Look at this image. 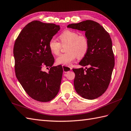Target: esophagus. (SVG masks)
<instances>
[{
  "instance_id": "34e87169",
  "label": "esophagus",
  "mask_w": 131,
  "mask_h": 131,
  "mask_svg": "<svg viewBox=\"0 0 131 131\" xmlns=\"http://www.w3.org/2000/svg\"><path fill=\"white\" fill-rule=\"evenodd\" d=\"M62 69H63V72H65V73L70 71V70H71V69H72L71 68H69V67L65 66L64 65H62Z\"/></svg>"
}]
</instances>
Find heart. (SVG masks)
<instances>
[{"label": "heart", "mask_w": 131, "mask_h": 131, "mask_svg": "<svg viewBox=\"0 0 131 131\" xmlns=\"http://www.w3.org/2000/svg\"><path fill=\"white\" fill-rule=\"evenodd\" d=\"M61 45H66L67 52L62 53L56 58L58 64L70 66L71 62L78 57L82 59L88 53L89 49V41L85 35H79L78 32L66 30L59 36ZM49 49L53 55H58L61 44L54 39H51L49 42Z\"/></svg>", "instance_id": "1"}]
</instances>
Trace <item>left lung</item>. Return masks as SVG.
Instances as JSON below:
<instances>
[{"instance_id": "left-lung-1", "label": "left lung", "mask_w": 131, "mask_h": 131, "mask_svg": "<svg viewBox=\"0 0 131 131\" xmlns=\"http://www.w3.org/2000/svg\"><path fill=\"white\" fill-rule=\"evenodd\" d=\"M67 27L84 31L89 41L88 53L79 62L89 68L72 69L76 92L82 97L93 100L105 92L110 82L115 66L112 42L109 34L98 23L88 20Z\"/></svg>"}]
</instances>
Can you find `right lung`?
I'll use <instances>...</instances> for the list:
<instances>
[{
  "instance_id": "obj_1",
  "label": "right lung",
  "mask_w": 131,
  "mask_h": 131,
  "mask_svg": "<svg viewBox=\"0 0 131 131\" xmlns=\"http://www.w3.org/2000/svg\"><path fill=\"white\" fill-rule=\"evenodd\" d=\"M60 29L54 24L32 21L22 29L15 42L16 78L27 94L38 101H50L60 90L62 68L52 66L54 58L48 46ZM43 66L50 67L48 73L42 71Z\"/></svg>"
}]
</instances>
